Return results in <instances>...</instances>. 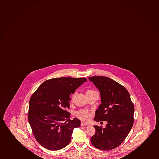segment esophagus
I'll use <instances>...</instances> for the list:
<instances>
[{"label": "esophagus", "mask_w": 159, "mask_h": 159, "mask_svg": "<svg viewBox=\"0 0 159 159\" xmlns=\"http://www.w3.org/2000/svg\"><path fill=\"white\" fill-rule=\"evenodd\" d=\"M81 126H89V124H87V123H86V122H81Z\"/></svg>", "instance_id": "34e87169"}]
</instances>
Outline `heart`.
<instances>
[{"label":"heart","instance_id":"1","mask_svg":"<svg viewBox=\"0 0 159 159\" xmlns=\"http://www.w3.org/2000/svg\"><path fill=\"white\" fill-rule=\"evenodd\" d=\"M92 90H88L86 93L88 92L91 91ZM76 116L79 119L83 121L89 120L91 118V114L90 112L86 110H82L79 111L77 112Z\"/></svg>","mask_w":159,"mask_h":159}]
</instances>
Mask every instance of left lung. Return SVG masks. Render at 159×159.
Listing matches in <instances>:
<instances>
[{
	"label": "left lung",
	"instance_id": "1",
	"mask_svg": "<svg viewBox=\"0 0 159 159\" xmlns=\"http://www.w3.org/2000/svg\"><path fill=\"white\" fill-rule=\"evenodd\" d=\"M100 92L101 104L95 111L94 120L106 121L105 128L93 126L95 134L91 139L100 150L115 148L122 143L134 123V107L129 93L121 85L105 76L89 77Z\"/></svg>",
	"mask_w": 159,
	"mask_h": 159
}]
</instances>
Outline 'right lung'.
Instances as JSON below:
<instances>
[{"label":"right lung","mask_w":159,"mask_h":159,"mask_svg":"<svg viewBox=\"0 0 159 159\" xmlns=\"http://www.w3.org/2000/svg\"><path fill=\"white\" fill-rule=\"evenodd\" d=\"M88 82L86 78L60 77L41 84L30 100L28 120L38 142L48 150L57 151L71 141L79 119H70V95Z\"/></svg>","instance_id":"add662e5"}]
</instances>
